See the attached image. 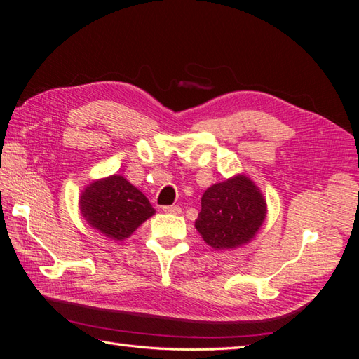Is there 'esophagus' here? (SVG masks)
<instances>
[{"instance_id":"obj_1","label":"esophagus","mask_w":359,"mask_h":359,"mask_svg":"<svg viewBox=\"0 0 359 359\" xmlns=\"http://www.w3.org/2000/svg\"><path fill=\"white\" fill-rule=\"evenodd\" d=\"M163 211L168 214H181L180 206H163Z\"/></svg>"}]
</instances>
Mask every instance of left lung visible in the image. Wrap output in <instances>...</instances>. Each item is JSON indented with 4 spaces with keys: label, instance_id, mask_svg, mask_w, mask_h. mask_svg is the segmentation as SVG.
I'll list each match as a JSON object with an SVG mask.
<instances>
[{
    "label": "left lung",
    "instance_id": "1",
    "mask_svg": "<svg viewBox=\"0 0 359 359\" xmlns=\"http://www.w3.org/2000/svg\"><path fill=\"white\" fill-rule=\"evenodd\" d=\"M194 227L214 250L248 244L266 219V199L245 173H238L205 190Z\"/></svg>",
    "mask_w": 359,
    "mask_h": 359
}]
</instances>
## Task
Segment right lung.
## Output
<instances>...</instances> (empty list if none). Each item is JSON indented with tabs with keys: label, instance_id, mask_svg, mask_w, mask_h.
<instances>
[{
	"label": "right lung",
	"instance_id": "add662e5",
	"mask_svg": "<svg viewBox=\"0 0 359 359\" xmlns=\"http://www.w3.org/2000/svg\"><path fill=\"white\" fill-rule=\"evenodd\" d=\"M79 210L90 227L115 243L156 214L145 194L116 173L88 184L81 191Z\"/></svg>",
	"mask_w": 359,
	"mask_h": 359
}]
</instances>
